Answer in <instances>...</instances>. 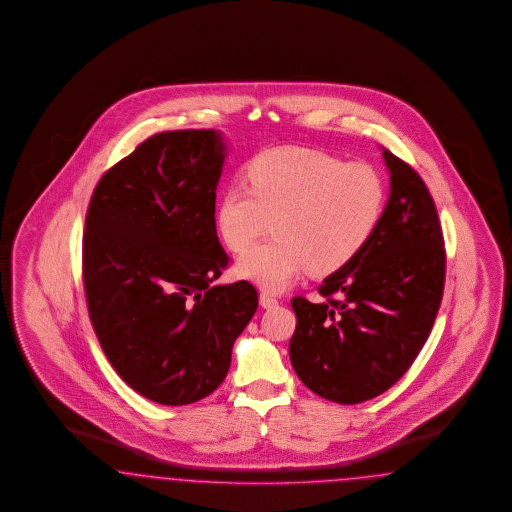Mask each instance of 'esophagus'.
I'll list each match as a JSON object with an SVG mask.
<instances>
[{"label":"esophagus","mask_w":512,"mask_h":512,"mask_svg":"<svg viewBox=\"0 0 512 512\" xmlns=\"http://www.w3.org/2000/svg\"><path fill=\"white\" fill-rule=\"evenodd\" d=\"M259 299H261V305H263L265 308H272L278 305V299H276V295H272L270 291H261Z\"/></svg>","instance_id":"esophagus-1"}]
</instances>
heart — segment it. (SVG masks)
Returning a JSON list of instances; mask_svg holds the SVG:
<instances>
[{
  "label": "heart",
  "instance_id": "b5f03b06",
  "mask_svg": "<svg viewBox=\"0 0 512 512\" xmlns=\"http://www.w3.org/2000/svg\"><path fill=\"white\" fill-rule=\"evenodd\" d=\"M244 175L247 188L226 186L215 219L232 251H244L273 219L275 236L247 250L238 265L266 289L286 287L307 268H343L371 240L387 205L377 167L316 148H270L247 162Z\"/></svg>",
  "mask_w": 512,
  "mask_h": 512
}]
</instances>
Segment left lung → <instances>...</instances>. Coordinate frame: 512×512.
Wrapping results in <instances>:
<instances>
[{"label":"left lung","mask_w":512,"mask_h":512,"mask_svg":"<svg viewBox=\"0 0 512 512\" xmlns=\"http://www.w3.org/2000/svg\"><path fill=\"white\" fill-rule=\"evenodd\" d=\"M390 198L364 249L318 287L297 295L289 358L308 389L360 404L389 390L429 339L446 282L438 211L419 173L385 150Z\"/></svg>","instance_id":"left-lung-1"}]
</instances>
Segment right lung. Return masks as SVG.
I'll use <instances>...</instances> for the list:
<instances>
[{
	"label": "right lung",
	"instance_id": "1",
	"mask_svg": "<svg viewBox=\"0 0 512 512\" xmlns=\"http://www.w3.org/2000/svg\"><path fill=\"white\" fill-rule=\"evenodd\" d=\"M223 143L213 129L148 137L95 186L82 242L89 320L112 368L164 406L225 381L253 318V284L213 282L230 265L215 226Z\"/></svg>",
	"mask_w": 512,
	"mask_h": 512
}]
</instances>
